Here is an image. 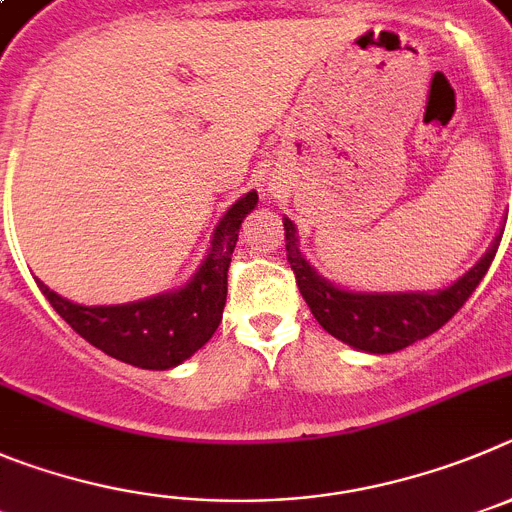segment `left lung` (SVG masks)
<instances>
[{
    "instance_id": "left-lung-1",
    "label": "left lung",
    "mask_w": 512,
    "mask_h": 512,
    "mask_svg": "<svg viewBox=\"0 0 512 512\" xmlns=\"http://www.w3.org/2000/svg\"><path fill=\"white\" fill-rule=\"evenodd\" d=\"M283 229L288 262L313 319L349 347L372 354L398 352L408 344L421 342L439 331L446 321L454 319V313L467 303L474 288L485 278L500 247V237H497L487 255L464 278L439 293H398V296L367 293L365 296V293L334 288L321 275H316V270L298 250L296 227L290 219H283Z\"/></svg>"
}]
</instances>
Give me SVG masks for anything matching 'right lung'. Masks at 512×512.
<instances>
[{
  "label": "right lung",
  "instance_id": "right-lung-1",
  "mask_svg": "<svg viewBox=\"0 0 512 512\" xmlns=\"http://www.w3.org/2000/svg\"><path fill=\"white\" fill-rule=\"evenodd\" d=\"M257 193L250 191L224 214L216 227L211 250L199 273L176 293L127 303V306H78L38 280V288L61 319L109 357L142 370H168L199 352L216 326L222 324L227 303V273L239 224L255 209Z\"/></svg>",
  "mask_w": 512,
  "mask_h": 512
}]
</instances>
